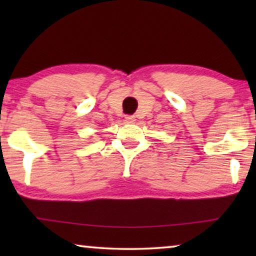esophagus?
<instances>
[{"label":"esophagus","instance_id":"obj_1","mask_svg":"<svg viewBox=\"0 0 256 256\" xmlns=\"http://www.w3.org/2000/svg\"><path fill=\"white\" fill-rule=\"evenodd\" d=\"M124 121L127 122V124H134V122L136 121L135 116H132V115H128V116L124 118Z\"/></svg>","mask_w":256,"mask_h":256}]
</instances>
